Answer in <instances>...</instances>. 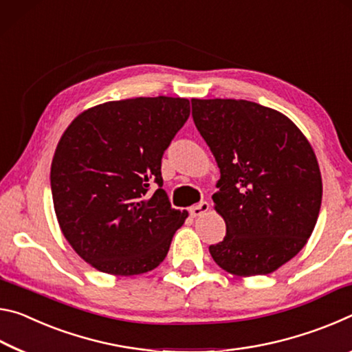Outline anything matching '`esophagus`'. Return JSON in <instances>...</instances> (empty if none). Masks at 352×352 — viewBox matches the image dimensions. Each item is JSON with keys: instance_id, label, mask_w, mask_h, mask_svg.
I'll return each instance as SVG.
<instances>
[{"instance_id": "1", "label": "esophagus", "mask_w": 352, "mask_h": 352, "mask_svg": "<svg viewBox=\"0 0 352 352\" xmlns=\"http://www.w3.org/2000/svg\"><path fill=\"white\" fill-rule=\"evenodd\" d=\"M207 210H209V203H207V201H201V203L190 207V215L193 218L203 217Z\"/></svg>"}]
</instances>
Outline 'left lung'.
I'll use <instances>...</instances> for the list:
<instances>
[{"mask_svg": "<svg viewBox=\"0 0 352 352\" xmlns=\"http://www.w3.org/2000/svg\"><path fill=\"white\" fill-rule=\"evenodd\" d=\"M192 115L220 168L214 207L226 223L209 246L224 272L270 274L306 246L322 181L312 145L284 113L246 100H192Z\"/></svg>", "mask_w": 352, "mask_h": 352, "instance_id": "8db88e82", "label": "left lung"}]
</instances>
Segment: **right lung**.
I'll return each mask as SVG.
<instances>
[{
  "label": "right lung",
  "instance_id": "add662e5",
  "mask_svg": "<svg viewBox=\"0 0 352 352\" xmlns=\"http://www.w3.org/2000/svg\"><path fill=\"white\" fill-rule=\"evenodd\" d=\"M188 115L186 98H129L80 112L62 134L51 162L57 223L98 272L135 276L164 262L188 212L160 188V164Z\"/></svg>",
  "mask_w": 352,
  "mask_h": 352
}]
</instances>
